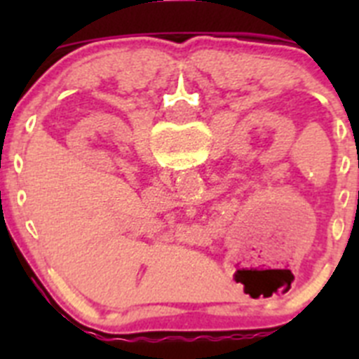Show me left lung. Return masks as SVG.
<instances>
[{"mask_svg":"<svg viewBox=\"0 0 359 359\" xmlns=\"http://www.w3.org/2000/svg\"><path fill=\"white\" fill-rule=\"evenodd\" d=\"M358 167H359V158H358ZM358 194H359V192H358Z\"/></svg>","mask_w":359,"mask_h":359,"instance_id":"left-lung-1","label":"left lung"}]
</instances>
